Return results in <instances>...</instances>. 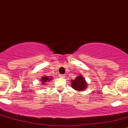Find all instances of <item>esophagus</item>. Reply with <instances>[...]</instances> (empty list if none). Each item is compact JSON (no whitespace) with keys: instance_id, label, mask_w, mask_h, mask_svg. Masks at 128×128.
I'll return each instance as SVG.
<instances>
[{"instance_id":"1","label":"esophagus","mask_w":128,"mask_h":128,"mask_svg":"<svg viewBox=\"0 0 128 128\" xmlns=\"http://www.w3.org/2000/svg\"><path fill=\"white\" fill-rule=\"evenodd\" d=\"M60 77H62V78H64V77H65V76H64V75H60Z\"/></svg>"}]
</instances>
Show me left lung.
Masks as SVG:
<instances>
[{"label": "left lung", "instance_id": "obj_1", "mask_svg": "<svg viewBox=\"0 0 128 128\" xmlns=\"http://www.w3.org/2000/svg\"><path fill=\"white\" fill-rule=\"evenodd\" d=\"M71 86L77 91H82L87 87V84L82 75H78L75 79L71 80Z\"/></svg>", "mask_w": 128, "mask_h": 128}]
</instances>
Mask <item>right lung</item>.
Here are the masks:
<instances>
[{"label": "right lung", "mask_w": 128, "mask_h": 128, "mask_svg": "<svg viewBox=\"0 0 128 128\" xmlns=\"http://www.w3.org/2000/svg\"><path fill=\"white\" fill-rule=\"evenodd\" d=\"M41 82H42V85H45V84H47V82H50V80H51V78L52 77H50L48 76H42L41 77Z\"/></svg>", "instance_id": "right-lung-1"}]
</instances>
